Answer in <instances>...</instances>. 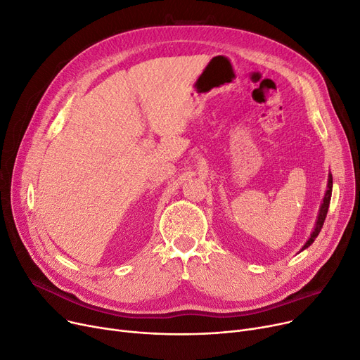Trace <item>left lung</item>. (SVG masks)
<instances>
[{"label": "left lung", "mask_w": 360, "mask_h": 360, "mask_svg": "<svg viewBox=\"0 0 360 360\" xmlns=\"http://www.w3.org/2000/svg\"><path fill=\"white\" fill-rule=\"evenodd\" d=\"M331 194H333V176L330 175V179H328V190H326V194L323 197V202L321 206V210H319V216H318V222H316V226H315V231L311 232V236L309 238V241L303 245V250L307 248L311 243L315 241V238L319 236V232L323 226V222H325V217H326V213H328V207H330V201H331Z\"/></svg>", "instance_id": "obj_1"}]
</instances>
